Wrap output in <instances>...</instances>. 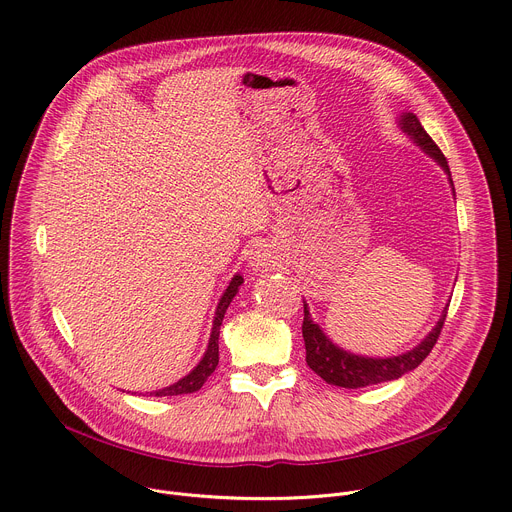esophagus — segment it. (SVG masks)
<instances>
[{
  "label": "esophagus",
  "instance_id": "34e87169",
  "mask_svg": "<svg viewBox=\"0 0 512 512\" xmlns=\"http://www.w3.org/2000/svg\"><path fill=\"white\" fill-rule=\"evenodd\" d=\"M271 259H273V257H271L269 249H267V247H263V245L255 247V249H253V253H251V265H253L255 269H259V271L269 269V267H271V263H273Z\"/></svg>",
  "mask_w": 512,
  "mask_h": 512
}]
</instances>
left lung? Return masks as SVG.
Instances as JSON below:
<instances>
[{
	"label": "left lung",
	"mask_w": 512,
	"mask_h": 512,
	"mask_svg": "<svg viewBox=\"0 0 512 512\" xmlns=\"http://www.w3.org/2000/svg\"><path fill=\"white\" fill-rule=\"evenodd\" d=\"M399 125L403 129V133H407L429 158H433L444 168V172L448 174V180L452 184V190H454L448 160L442 154V150L437 148L435 141L427 135V131L421 127L419 119L413 113H401ZM446 314H448V308L444 310L440 320H437L433 330L413 350L399 354V356H391V358H371V356H358V354L338 348L322 332V328L312 320L310 308L304 302L302 334H304V342H306V362H308V367L318 377H322L328 385H336V387H344V389H358V387H369V385L399 379L405 373L417 369L419 364L427 358V354L435 346L437 338H440V332L446 322Z\"/></svg>",
	"instance_id": "8db88e82"
}]
</instances>
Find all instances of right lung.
<instances>
[{"mask_svg": "<svg viewBox=\"0 0 512 512\" xmlns=\"http://www.w3.org/2000/svg\"><path fill=\"white\" fill-rule=\"evenodd\" d=\"M243 283V277L237 273L229 287L225 289V294L221 298V302H218L216 306V312H214V322H212V332H210V338H208V346H206V352L202 356V360L196 364V367L184 377L180 379L178 383L170 385V387H164L160 391H154L150 395L154 397H172V395H188V393H194L198 391L206 379L214 373L216 364H218V334H221V324H223V318H225V312L229 308V304L233 302V298L237 296V291Z\"/></svg>", "mask_w": 512, "mask_h": 512, "instance_id": "obj_1", "label": "right lung"}]
</instances>
